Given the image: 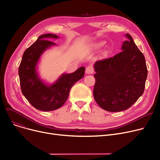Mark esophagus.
<instances>
[{"label":"esophagus","mask_w":160,"mask_h":160,"mask_svg":"<svg viewBox=\"0 0 160 160\" xmlns=\"http://www.w3.org/2000/svg\"><path fill=\"white\" fill-rule=\"evenodd\" d=\"M93 71H94L93 68V67H92V66L89 65V66H88L86 67V74H92L93 72Z\"/></svg>","instance_id":"esophagus-1"}]
</instances>
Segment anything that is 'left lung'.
<instances>
[{
  "label": "left lung",
  "mask_w": 160,
  "mask_h": 160,
  "mask_svg": "<svg viewBox=\"0 0 160 160\" xmlns=\"http://www.w3.org/2000/svg\"><path fill=\"white\" fill-rule=\"evenodd\" d=\"M122 52L94 63L93 96L104 110L117 112L127 110L144 92L147 68L144 55L128 33Z\"/></svg>",
  "instance_id": "8db88e82"
}]
</instances>
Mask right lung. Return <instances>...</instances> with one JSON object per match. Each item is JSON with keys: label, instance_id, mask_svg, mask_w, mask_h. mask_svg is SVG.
I'll list each match as a JSON object with an SVG mask.
<instances>
[{"label": "right lung", "instance_id": "1", "mask_svg": "<svg viewBox=\"0 0 160 160\" xmlns=\"http://www.w3.org/2000/svg\"><path fill=\"white\" fill-rule=\"evenodd\" d=\"M59 38L52 33L40 36L25 50L19 67L22 93L38 110L50 112L61 108L68 98L72 86L84 76L85 67H81L72 73L62 74L52 83L41 78L38 72L41 57L47 50L56 46L48 40Z\"/></svg>", "mask_w": 160, "mask_h": 160}]
</instances>
